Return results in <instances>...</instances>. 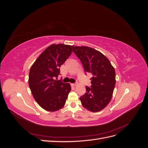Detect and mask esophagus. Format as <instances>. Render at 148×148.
<instances>
[{
	"label": "esophagus",
	"mask_w": 148,
	"mask_h": 148,
	"mask_svg": "<svg viewBox=\"0 0 148 148\" xmlns=\"http://www.w3.org/2000/svg\"><path fill=\"white\" fill-rule=\"evenodd\" d=\"M71 85H72L73 86H75L76 85H77V83H72V84H71Z\"/></svg>",
	"instance_id": "1"
}]
</instances>
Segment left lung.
Instances as JSON below:
<instances>
[{"label":"left lung","mask_w":148,"mask_h":148,"mask_svg":"<svg viewBox=\"0 0 148 148\" xmlns=\"http://www.w3.org/2000/svg\"><path fill=\"white\" fill-rule=\"evenodd\" d=\"M82 62L85 72L91 73V88L86 86V93L79 97L84 108L94 112L108 105L115 85V71L109 59L96 49L75 46L73 49Z\"/></svg>","instance_id":"1"}]
</instances>
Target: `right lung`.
I'll return each mask as SVG.
<instances>
[{"instance_id":"obj_1","label":"right lung","mask_w":148,"mask_h":148,"mask_svg":"<svg viewBox=\"0 0 148 148\" xmlns=\"http://www.w3.org/2000/svg\"><path fill=\"white\" fill-rule=\"evenodd\" d=\"M73 46L52 44L44 50L31 66L29 86L34 99L49 112L60 109L71 91L69 83L57 80L60 67L73 51Z\"/></svg>"}]
</instances>
